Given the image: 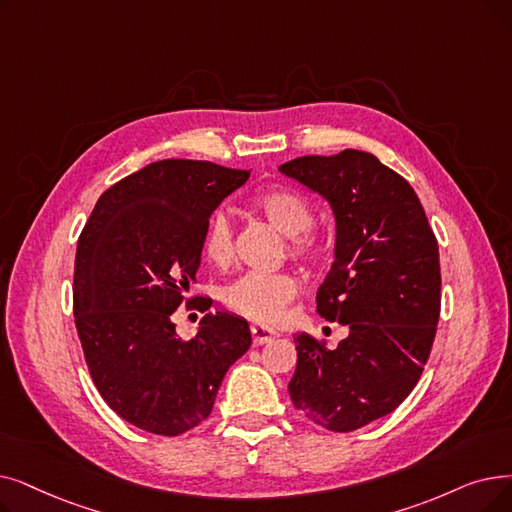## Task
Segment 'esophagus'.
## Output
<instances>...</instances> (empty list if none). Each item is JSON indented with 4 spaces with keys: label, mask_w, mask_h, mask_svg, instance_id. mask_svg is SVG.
<instances>
[{
    "label": "esophagus",
    "mask_w": 512,
    "mask_h": 512,
    "mask_svg": "<svg viewBox=\"0 0 512 512\" xmlns=\"http://www.w3.org/2000/svg\"><path fill=\"white\" fill-rule=\"evenodd\" d=\"M251 335H253L255 345H263V343L276 339L278 332L268 328V326H263V324H251Z\"/></svg>",
    "instance_id": "obj_1"
}]
</instances>
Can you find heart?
<instances>
[{"mask_svg":"<svg viewBox=\"0 0 512 512\" xmlns=\"http://www.w3.org/2000/svg\"><path fill=\"white\" fill-rule=\"evenodd\" d=\"M253 205L278 232L288 236L291 255L305 261H314L320 255L322 240L309 230L314 213H311V205L301 192L286 186L268 188L255 196ZM203 247L205 255L217 265H224L232 259V226L224 213H215L209 221ZM297 295L299 280L293 274L247 272L226 288L224 303L240 316L270 324L282 318L286 305Z\"/></svg>","mask_w":512,"mask_h":512,"instance_id":"b5f03b06","label":"heart"}]
</instances>
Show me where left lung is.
<instances>
[{
    "label": "left lung",
    "instance_id": "obj_1",
    "mask_svg": "<svg viewBox=\"0 0 512 512\" xmlns=\"http://www.w3.org/2000/svg\"><path fill=\"white\" fill-rule=\"evenodd\" d=\"M330 205L335 261L318 288V314L347 326L326 349L301 332L288 383L314 425L347 433L393 412L416 387L433 347L439 249L416 192L370 152L299 157L278 167Z\"/></svg>",
    "mask_w": 512,
    "mask_h": 512
}]
</instances>
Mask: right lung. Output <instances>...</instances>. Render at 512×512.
Instances as JSON below:
<instances>
[{
  "label": "right lung",
  "mask_w": 512,
  "mask_h": 512,
  "mask_svg": "<svg viewBox=\"0 0 512 512\" xmlns=\"http://www.w3.org/2000/svg\"><path fill=\"white\" fill-rule=\"evenodd\" d=\"M251 171L165 159L110 186L77 242L73 311L104 402L142 431L175 437L211 414L249 322L215 311L184 341L171 320L196 280L209 217ZM211 299L190 305L207 311Z\"/></svg>",
  "instance_id": "1"
}]
</instances>
